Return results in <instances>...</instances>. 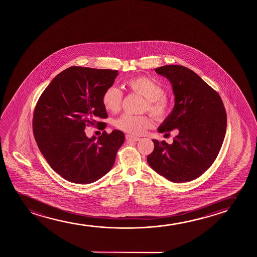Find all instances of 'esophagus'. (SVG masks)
Returning a JSON list of instances; mask_svg holds the SVG:
<instances>
[{
	"label": "esophagus",
	"mask_w": 257,
	"mask_h": 257,
	"mask_svg": "<svg viewBox=\"0 0 257 257\" xmlns=\"http://www.w3.org/2000/svg\"><path fill=\"white\" fill-rule=\"evenodd\" d=\"M125 138H126L127 141H130V142L131 141H132V142H135V141H139L141 140L140 138L134 137V136H132L130 134H127Z\"/></svg>",
	"instance_id": "esophagus-1"
}]
</instances>
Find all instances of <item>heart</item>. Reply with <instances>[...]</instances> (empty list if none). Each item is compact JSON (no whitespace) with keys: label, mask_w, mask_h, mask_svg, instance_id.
Here are the masks:
<instances>
[{"label":"heart","mask_w":257,"mask_h":257,"mask_svg":"<svg viewBox=\"0 0 257 257\" xmlns=\"http://www.w3.org/2000/svg\"><path fill=\"white\" fill-rule=\"evenodd\" d=\"M124 84L131 91L147 99L144 110H148L155 119L162 122L170 116L173 109L172 99L166 95L164 88L154 79L146 75H139L127 80ZM122 100V92L116 87H109L102 93V105L110 112L119 111ZM114 124L127 134L141 135L153 126V119L148 115L124 114L117 118Z\"/></svg>","instance_id":"b5f03b06"}]
</instances>
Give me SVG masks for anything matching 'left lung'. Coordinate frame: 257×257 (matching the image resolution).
<instances>
[{"label": "left lung", "mask_w": 257, "mask_h": 257, "mask_svg": "<svg viewBox=\"0 0 257 257\" xmlns=\"http://www.w3.org/2000/svg\"><path fill=\"white\" fill-rule=\"evenodd\" d=\"M169 79L175 94V107L159 127V133L177 135L172 144L153 140L155 149L148 156L152 169L174 183L190 182L204 174L220 151L226 112L218 92L195 72L179 65L157 67Z\"/></svg>", "instance_id": "8db88e82"}]
</instances>
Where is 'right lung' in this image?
I'll return each instance as SVG.
<instances>
[{
	"label": "right lung",
	"instance_id": "1",
	"mask_svg": "<svg viewBox=\"0 0 257 257\" xmlns=\"http://www.w3.org/2000/svg\"><path fill=\"white\" fill-rule=\"evenodd\" d=\"M117 71L71 67L51 81L40 95L33 112L36 142L51 168L71 183H94L111 169L116 152L124 141L119 130L97 140L88 139L86 126L106 123L102 95L111 87Z\"/></svg>",
	"mask_w": 257,
	"mask_h": 257
}]
</instances>
